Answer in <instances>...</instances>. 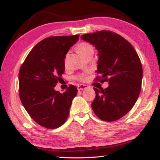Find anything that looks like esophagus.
Returning a JSON list of instances; mask_svg holds the SVG:
<instances>
[{"label": "esophagus", "instance_id": "1", "mask_svg": "<svg viewBox=\"0 0 160 160\" xmlns=\"http://www.w3.org/2000/svg\"><path fill=\"white\" fill-rule=\"evenodd\" d=\"M88 88V85H80L78 86V91H81V90H85Z\"/></svg>", "mask_w": 160, "mask_h": 160}]
</instances>
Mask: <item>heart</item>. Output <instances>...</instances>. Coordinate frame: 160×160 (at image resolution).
<instances>
[{
	"instance_id": "heart-1",
	"label": "heart",
	"mask_w": 160,
	"mask_h": 160,
	"mask_svg": "<svg viewBox=\"0 0 160 160\" xmlns=\"http://www.w3.org/2000/svg\"><path fill=\"white\" fill-rule=\"evenodd\" d=\"M77 49H78V53H79L82 56L83 55H85V53L90 52V51H94L92 46L89 44V43H87V42L81 43V44L78 45ZM78 78L80 80H83L84 79H85V76H84L83 75H80L78 76Z\"/></svg>"
}]
</instances>
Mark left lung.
<instances>
[{"label": "left lung", "mask_w": 160, "mask_h": 160, "mask_svg": "<svg viewBox=\"0 0 160 160\" xmlns=\"http://www.w3.org/2000/svg\"><path fill=\"white\" fill-rule=\"evenodd\" d=\"M93 45L99 56L97 80L109 82L106 89L94 88L96 97L92 108L105 121L122 118L134 106L141 90L142 68L138 55L130 43L111 31H99L80 37Z\"/></svg>", "instance_id": "obj_1"}]
</instances>
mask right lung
<instances>
[{
    "mask_svg": "<svg viewBox=\"0 0 160 160\" xmlns=\"http://www.w3.org/2000/svg\"><path fill=\"white\" fill-rule=\"evenodd\" d=\"M80 35L50 37L32 48L19 72V94L31 118L44 128L60 127L68 117L78 89L54 90L65 71L66 55Z\"/></svg>",
    "mask_w": 160,
    "mask_h": 160,
    "instance_id": "1",
    "label": "right lung"
}]
</instances>
